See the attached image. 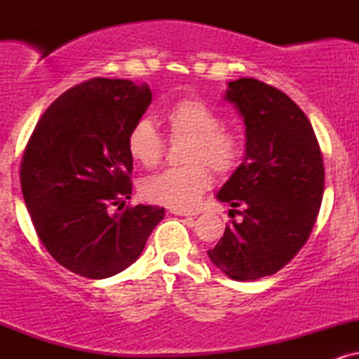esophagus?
Masks as SVG:
<instances>
[{"instance_id":"1","label":"esophagus","mask_w":359,"mask_h":359,"mask_svg":"<svg viewBox=\"0 0 359 359\" xmlns=\"http://www.w3.org/2000/svg\"><path fill=\"white\" fill-rule=\"evenodd\" d=\"M170 212L175 214V216H187V217H192L196 216V212L192 211H187V209H177V208H170Z\"/></svg>"}]
</instances>
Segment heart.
<instances>
[{"mask_svg": "<svg viewBox=\"0 0 359 359\" xmlns=\"http://www.w3.org/2000/svg\"><path fill=\"white\" fill-rule=\"evenodd\" d=\"M172 137L187 138L184 151V167L167 168L142 185L143 196L155 204L168 208H191L212 185V175H226L240 165L243 142L233 131L222 128V119L211 106L199 100H182L175 102L163 114ZM126 150L135 162L143 167L158 165L163 156V138L156 128L142 119L130 130L126 137Z\"/></svg>", "mask_w": 359, "mask_h": 359, "instance_id": "obj_1", "label": "heart"}]
</instances>
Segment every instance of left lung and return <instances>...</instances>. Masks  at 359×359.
<instances>
[{
    "label": "left lung",
    "instance_id": "obj_1",
    "mask_svg": "<svg viewBox=\"0 0 359 359\" xmlns=\"http://www.w3.org/2000/svg\"><path fill=\"white\" fill-rule=\"evenodd\" d=\"M224 100L245 121L240 167L216 194L240 208L208 251L226 277L248 282L277 273L306 245L324 194L319 143L304 111L282 90L257 79L228 82Z\"/></svg>",
    "mask_w": 359,
    "mask_h": 359
}]
</instances>
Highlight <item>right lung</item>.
Segmentation results:
<instances>
[{
  "label": "right lung",
  "instance_id": "add662e5",
  "mask_svg": "<svg viewBox=\"0 0 359 359\" xmlns=\"http://www.w3.org/2000/svg\"><path fill=\"white\" fill-rule=\"evenodd\" d=\"M150 102L148 84L82 82L52 102L25 148L20 182L35 231L81 277L101 280L128 269L165 216L158 205L121 211L133 170L126 137Z\"/></svg>",
  "mask_w": 359,
  "mask_h": 359
}]
</instances>
